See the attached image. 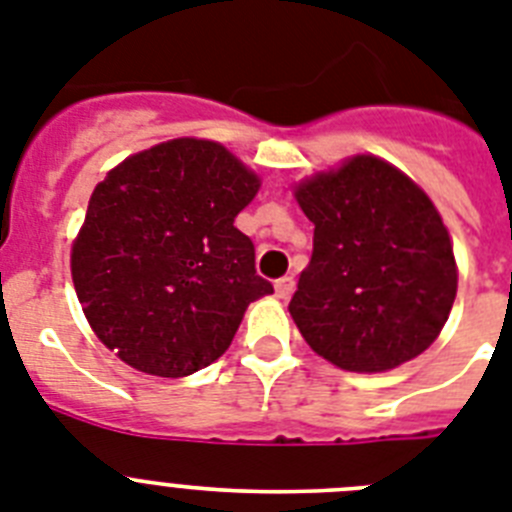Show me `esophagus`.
I'll use <instances>...</instances> for the list:
<instances>
[{"label":"esophagus","instance_id":"34e87169","mask_svg":"<svg viewBox=\"0 0 512 512\" xmlns=\"http://www.w3.org/2000/svg\"><path fill=\"white\" fill-rule=\"evenodd\" d=\"M294 286H296L294 276L278 278V281H276V294H278V299H289V296L294 294Z\"/></svg>","mask_w":512,"mask_h":512}]
</instances>
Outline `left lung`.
Returning <instances> with one entry per match:
<instances>
[{"instance_id":"left-lung-1","label":"left lung","mask_w":512,"mask_h":512,"mask_svg":"<svg viewBox=\"0 0 512 512\" xmlns=\"http://www.w3.org/2000/svg\"><path fill=\"white\" fill-rule=\"evenodd\" d=\"M296 200L315 223L289 304L304 341L349 372H385L429 349L458 289L432 200L375 156L312 176Z\"/></svg>"}]
</instances>
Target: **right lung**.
I'll use <instances>...</instances> for the list:
<instances>
[{
    "label": "right lung",
    "instance_id": "1",
    "mask_svg": "<svg viewBox=\"0 0 512 512\" xmlns=\"http://www.w3.org/2000/svg\"><path fill=\"white\" fill-rule=\"evenodd\" d=\"M260 179L210 140L122 161L90 195L72 281L90 328L122 362L184 377L229 349L249 302L273 294L234 226Z\"/></svg>",
    "mask_w": 512,
    "mask_h": 512
}]
</instances>
